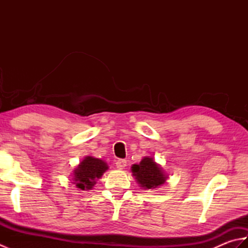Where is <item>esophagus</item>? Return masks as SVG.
<instances>
[{"mask_svg": "<svg viewBox=\"0 0 248 248\" xmlns=\"http://www.w3.org/2000/svg\"><path fill=\"white\" fill-rule=\"evenodd\" d=\"M116 166L117 168H120V170H123L125 166H127V161L124 160V159H119L116 161Z\"/></svg>", "mask_w": 248, "mask_h": 248, "instance_id": "esophagus-1", "label": "esophagus"}]
</instances>
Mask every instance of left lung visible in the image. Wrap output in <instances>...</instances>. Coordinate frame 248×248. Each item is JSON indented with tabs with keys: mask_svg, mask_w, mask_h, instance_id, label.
<instances>
[{
	"mask_svg": "<svg viewBox=\"0 0 248 248\" xmlns=\"http://www.w3.org/2000/svg\"><path fill=\"white\" fill-rule=\"evenodd\" d=\"M132 172L143 188H155L166 181L161 167L149 156L144 157L139 165H133Z\"/></svg>",
	"mask_w": 248,
	"mask_h": 248,
	"instance_id": "left-lung-1",
	"label": "left lung"
}]
</instances>
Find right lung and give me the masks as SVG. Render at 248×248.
<instances>
[{"label": "right lung", "mask_w": 248, "mask_h": 248, "mask_svg": "<svg viewBox=\"0 0 248 248\" xmlns=\"http://www.w3.org/2000/svg\"><path fill=\"white\" fill-rule=\"evenodd\" d=\"M107 170V163L96 157L87 156L76 168L73 183L81 189H91L96 184V179L101 177Z\"/></svg>", "instance_id": "obj_1"}]
</instances>
